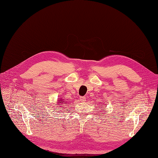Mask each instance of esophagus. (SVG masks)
<instances>
[{"mask_svg":"<svg viewBox=\"0 0 158 158\" xmlns=\"http://www.w3.org/2000/svg\"><path fill=\"white\" fill-rule=\"evenodd\" d=\"M79 99H80V101L82 102H85V100H86V98H85V97H83V96H80Z\"/></svg>","mask_w":158,"mask_h":158,"instance_id":"34e87169","label":"esophagus"}]
</instances>
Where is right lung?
<instances>
[{
	"mask_svg": "<svg viewBox=\"0 0 158 158\" xmlns=\"http://www.w3.org/2000/svg\"><path fill=\"white\" fill-rule=\"evenodd\" d=\"M65 102H66L67 103V102H66L64 100H63L62 98H59V99H58V100H57V103H58V105H61L62 104H66L65 103Z\"/></svg>",
	"mask_w": 158,
	"mask_h": 158,
	"instance_id": "right-lung-1",
	"label": "right lung"
}]
</instances>
